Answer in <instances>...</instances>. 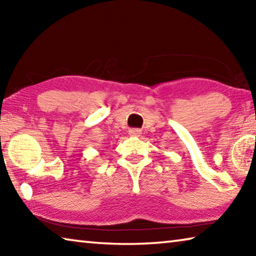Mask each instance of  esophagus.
Listing matches in <instances>:
<instances>
[{"label": "esophagus", "mask_w": 256, "mask_h": 256, "mask_svg": "<svg viewBox=\"0 0 256 256\" xmlns=\"http://www.w3.org/2000/svg\"><path fill=\"white\" fill-rule=\"evenodd\" d=\"M128 134L131 136H140L141 131H140V130H138V128H132V130H130V131H128Z\"/></svg>", "instance_id": "esophagus-1"}]
</instances>
